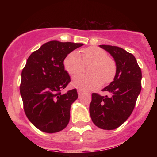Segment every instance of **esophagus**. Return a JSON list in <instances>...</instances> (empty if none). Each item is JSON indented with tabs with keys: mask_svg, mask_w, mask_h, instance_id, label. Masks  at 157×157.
<instances>
[{
	"mask_svg": "<svg viewBox=\"0 0 157 157\" xmlns=\"http://www.w3.org/2000/svg\"><path fill=\"white\" fill-rule=\"evenodd\" d=\"M77 93H78V94H80L82 93V90L78 89V90H77Z\"/></svg>",
	"mask_w": 157,
	"mask_h": 157,
	"instance_id": "34e87169",
	"label": "esophagus"
}]
</instances>
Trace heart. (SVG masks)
<instances>
[{"instance_id":"heart-1","label":"heart","mask_w":157,"mask_h":157,"mask_svg":"<svg viewBox=\"0 0 157 157\" xmlns=\"http://www.w3.org/2000/svg\"><path fill=\"white\" fill-rule=\"evenodd\" d=\"M78 52H70L65 57L63 66L70 75L80 73L83 69L84 64L91 66L89 68L90 75H78L74 77L71 84L74 87L82 90H93L111 82L116 75V63L109 57L107 52L95 46L83 48Z\"/></svg>"}]
</instances>
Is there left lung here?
<instances>
[{"mask_svg": "<svg viewBox=\"0 0 157 157\" xmlns=\"http://www.w3.org/2000/svg\"><path fill=\"white\" fill-rule=\"evenodd\" d=\"M113 57L117 67L112 82L102 89L109 96L92 94L89 112L95 125L104 130L120 127L130 117L141 91L142 71L132 54L123 48L100 45Z\"/></svg>", "mask_w": 157, "mask_h": 157, "instance_id": "obj_1", "label": "left lung"}]
</instances>
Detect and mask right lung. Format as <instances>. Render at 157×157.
I'll return each instance as SVG.
<instances>
[{
  "instance_id": "add662e5",
  "label": "right lung",
  "mask_w": 157,
  "mask_h": 157,
  "mask_svg": "<svg viewBox=\"0 0 157 157\" xmlns=\"http://www.w3.org/2000/svg\"><path fill=\"white\" fill-rule=\"evenodd\" d=\"M83 44L52 40L29 57L21 73L20 91L27 118L37 128L52 134L62 131L70 120L77 89L62 94L71 79L63 66L65 57Z\"/></svg>"
}]
</instances>
